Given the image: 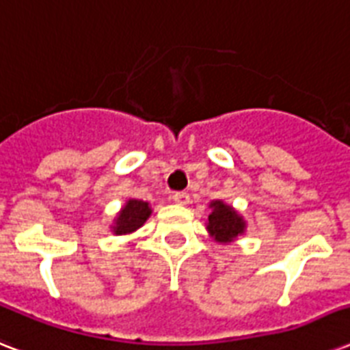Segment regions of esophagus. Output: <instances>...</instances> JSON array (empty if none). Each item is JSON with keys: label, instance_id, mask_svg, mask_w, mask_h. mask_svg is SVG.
Listing matches in <instances>:
<instances>
[{"label": "esophagus", "instance_id": "esophagus-1", "mask_svg": "<svg viewBox=\"0 0 350 350\" xmlns=\"http://www.w3.org/2000/svg\"><path fill=\"white\" fill-rule=\"evenodd\" d=\"M172 200H174V203H178V205H187V203L191 202V196H189L187 192H174V194H172Z\"/></svg>", "mask_w": 350, "mask_h": 350}]
</instances>
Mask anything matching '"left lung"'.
<instances>
[{"label":"left lung","instance_id":"obj_1","mask_svg":"<svg viewBox=\"0 0 350 350\" xmlns=\"http://www.w3.org/2000/svg\"><path fill=\"white\" fill-rule=\"evenodd\" d=\"M211 207L213 213L208 214L207 229L216 241L227 243L239 234H243L245 221L236 214V211H232V207L225 205L224 202H213Z\"/></svg>","mask_w":350,"mask_h":350}]
</instances>
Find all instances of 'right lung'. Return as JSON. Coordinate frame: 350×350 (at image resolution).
I'll use <instances>...</instances> for the list:
<instances>
[{
  "instance_id": "1",
  "label": "right lung",
  "mask_w": 350,
  "mask_h": 350,
  "mask_svg": "<svg viewBox=\"0 0 350 350\" xmlns=\"http://www.w3.org/2000/svg\"><path fill=\"white\" fill-rule=\"evenodd\" d=\"M150 216V207L147 202L142 200H129L126 205L121 208L120 216L116 219V225L112 227L114 234H129L139 229L147 218Z\"/></svg>"
}]
</instances>
